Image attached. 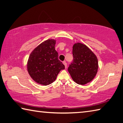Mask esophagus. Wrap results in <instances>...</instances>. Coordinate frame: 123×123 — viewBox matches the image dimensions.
Masks as SVG:
<instances>
[{"instance_id":"obj_1","label":"esophagus","mask_w":123,"mask_h":123,"mask_svg":"<svg viewBox=\"0 0 123 123\" xmlns=\"http://www.w3.org/2000/svg\"><path fill=\"white\" fill-rule=\"evenodd\" d=\"M63 64L64 65V66H65V68H67V64L66 62V61H63Z\"/></svg>"}]
</instances>
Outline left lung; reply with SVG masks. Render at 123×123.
<instances>
[{"label":"left lung","mask_w":123,"mask_h":123,"mask_svg":"<svg viewBox=\"0 0 123 123\" xmlns=\"http://www.w3.org/2000/svg\"><path fill=\"white\" fill-rule=\"evenodd\" d=\"M73 62L68 70L73 81L84 85L92 81L98 69L97 57L86 44L77 42L73 46Z\"/></svg>","instance_id":"1"}]
</instances>
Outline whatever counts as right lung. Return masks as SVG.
<instances>
[{
    "label": "right lung",
    "mask_w": 123,
    "mask_h": 123,
    "mask_svg": "<svg viewBox=\"0 0 123 123\" xmlns=\"http://www.w3.org/2000/svg\"><path fill=\"white\" fill-rule=\"evenodd\" d=\"M56 40H46L37 46L29 56L27 68L31 77L39 84L48 86L55 81L60 71L65 68L58 59Z\"/></svg>",
    "instance_id": "add662e5"
}]
</instances>
